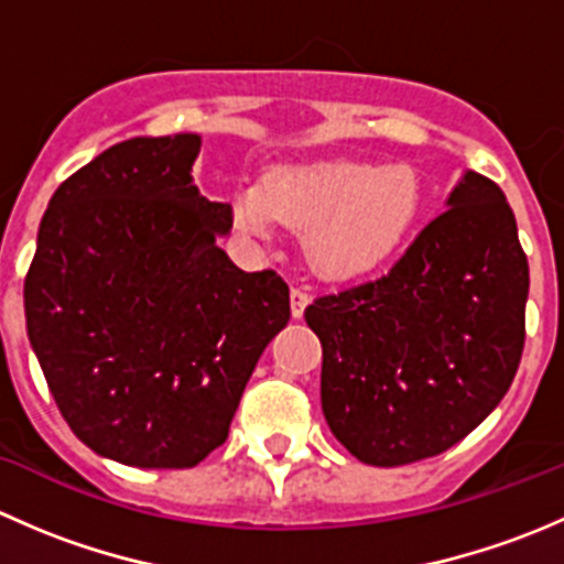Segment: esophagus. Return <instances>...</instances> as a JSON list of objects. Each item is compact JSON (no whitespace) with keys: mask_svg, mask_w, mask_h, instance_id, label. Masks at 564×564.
<instances>
[{"mask_svg":"<svg viewBox=\"0 0 564 564\" xmlns=\"http://www.w3.org/2000/svg\"><path fill=\"white\" fill-rule=\"evenodd\" d=\"M311 303V292L305 286H292V316L300 318L305 314V305Z\"/></svg>","mask_w":564,"mask_h":564,"instance_id":"1","label":"esophagus"}]
</instances>
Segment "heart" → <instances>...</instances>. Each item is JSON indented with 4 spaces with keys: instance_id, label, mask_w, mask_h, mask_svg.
Returning a JSON list of instances; mask_svg holds the SVG:
<instances>
[{
    "instance_id": "b5f03b06",
    "label": "heart",
    "mask_w": 564,
    "mask_h": 564,
    "mask_svg": "<svg viewBox=\"0 0 564 564\" xmlns=\"http://www.w3.org/2000/svg\"><path fill=\"white\" fill-rule=\"evenodd\" d=\"M423 207V180L406 163H281L259 185H240L231 218L250 237L278 220L303 229V253L329 278L362 275L388 261Z\"/></svg>"
}]
</instances>
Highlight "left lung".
Instances as JSON below:
<instances>
[{"mask_svg": "<svg viewBox=\"0 0 564 564\" xmlns=\"http://www.w3.org/2000/svg\"><path fill=\"white\" fill-rule=\"evenodd\" d=\"M529 264L497 182L464 172L447 209L377 281L322 294V412L371 466L445 453L497 409L524 351Z\"/></svg>", "mask_w": 564, "mask_h": 564, "instance_id": "obj_1", "label": "left lung"}]
</instances>
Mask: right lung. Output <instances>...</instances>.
Instances as JSON below:
<instances>
[{"mask_svg": "<svg viewBox=\"0 0 564 564\" xmlns=\"http://www.w3.org/2000/svg\"><path fill=\"white\" fill-rule=\"evenodd\" d=\"M202 135H135L67 176L40 220L26 333L73 434L141 469H187L229 436L289 286L242 272L231 207L193 185Z\"/></svg>", "mask_w": 564, "mask_h": 564, "instance_id": "right-lung-1", "label": "right lung"}]
</instances>
